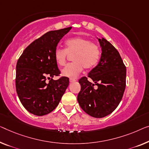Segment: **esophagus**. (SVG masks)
<instances>
[{
    "mask_svg": "<svg viewBox=\"0 0 149 149\" xmlns=\"http://www.w3.org/2000/svg\"><path fill=\"white\" fill-rule=\"evenodd\" d=\"M75 81V79H73V78H70V83H73V82Z\"/></svg>",
    "mask_w": 149,
    "mask_h": 149,
    "instance_id": "1",
    "label": "esophagus"
}]
</instances>
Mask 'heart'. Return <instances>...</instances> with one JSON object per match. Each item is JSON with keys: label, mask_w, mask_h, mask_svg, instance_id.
I'll return each instance as SVG.
<instances>
[{"label": "heart", "mask_w": 149, "mask_h": 149, "mask_svg": "<svg viewBox=\"0 0 149 149\" xmlns=\"http://www.w3.org/2000/svg\"><path fill=\"white\" fill-rule=\"evenodd\" d=\"M65 49L57 48L54 52L56 63L60 66L65 65L68 55H72L73 63L68 64L61 70L65 77L75 78L84 68L90 70L94 68L100 58V50L96 44L83 37H74L65 41Z\"/></svg>", "instance_id": "b5f03b06"}]
</instances>
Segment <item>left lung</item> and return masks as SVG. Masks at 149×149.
<instances>
[{
	"label": "left lung",
	"instance_id": "1",
	"mask_svg": "<svg viewBox=\"0 0 149 149\" xmlns=\"http://www.w3.org/2000/svg\"><path fill=\"white\" fill-rule=\"evenodd\" d=\"M102 55L97 65L82 77L77 102L86 113L103 118L114 111L123 98L126 88V69L116 48L105 39H98ZM90 78L94 83L88 81Z\"/></svg>",
	"mask_w": 149,
	"mask_h": 149
}]
</instances>
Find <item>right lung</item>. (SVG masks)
Returning a JSON list of instances; mask_svg holds the SVG:
<instances>
[{
    "label": "right lung",
    "instance_id": "1",
    "mask_svg": "<svg viewBox=\"0 0 149 149\" xmlns=\"http://www.w3.org/2000/svg\"><path fill=\"white\" fill-rule=\"evenodd\" d=\"M72 26L51 31L35 40L23 51L16 66V90L25 109L36 116H43L58 106L69 86V78L58 76L60 71L54 58L59 41ZM50 79L49 82L46 79Z\"/></svg>",
    "mask_w": 149,
    "mask_h": 149
}]
</instances>
